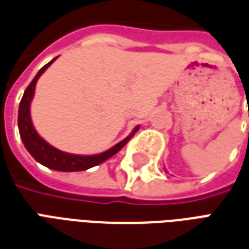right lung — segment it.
Masks as SVG:
<instances>
[{"label": "right lung", "instance_id": "obj_1", "mask_svg": "<svg viewBox=\"0 0 249 249\" xmlns=\"http://www.w3.org/2000/svg\"><path fill=\"white\" fill-rule=\"evenodd\" d=\"M56 58H53L51 62H48L45 66H42L36 77L32 80L29 87L25 89L24 96L21 98L18 109V129L21 140L24 142L25 148L28 149L32 156L35 157L37 161L45 165V167L54 169V171H61V172H76V171H87L89 168L96 167L98 164H101L105 160H108L109 157L116 155L117 152L126 145V142L132 139V136L135 135V132L139 130V126H136L135 130L130 133L126 139L120 141L119 144H116L113 148H110L107 152H103L100 155H94V156H78V155H71V153H65L56 149L54 146L48 144L44 139H41L38 133L36 132L35 126L32 124V119H30V103L35 94L36 84L37 80L44 71L48 69V66L51 65L52 62Z\"/></svg>", "mask_w": 249, "mask_h": 249}]
</instances>
